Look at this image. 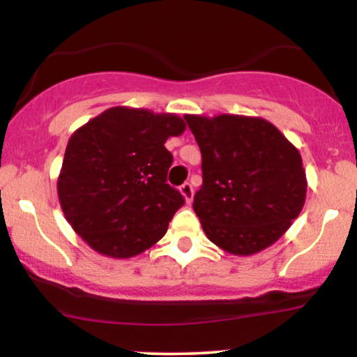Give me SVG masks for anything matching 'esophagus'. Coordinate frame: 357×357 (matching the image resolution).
Here are the masks:
<instances>
[{"label": "esophagus", "instance_id": "esophagus-1", "mask_svg": "<svg viewBox=\"0 0 357 357\" xmlns=\"http://www.w3.org/2000/svg\"><path fill=\"white\" fill-rule=\"evenodd\" d=\"M179 191H181V195L184 196V199H186V203L192 202V195H195V190H192L191 183H184L183 186L179 188Z\"/></svg>", "mask_w": 357, "mask_h": 357}]
</instances>
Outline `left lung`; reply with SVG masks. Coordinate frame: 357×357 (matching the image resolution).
<instances>
[{"label": "left lung", "mask_w": 357, "mask_h": 357, "mask_svg": "<svg viewBox=\"0 0 357 357\" xmlns=\"http://www.w3.org/2000/svg\"><path fill=\"white\" fill-rule=\"evenodd\" d=\"M202 151L192 210L208 240L248 257L273 245L301 215L307 178L301 153L261 117L184 116Z\"/></svg>", "instance_id": "8db88e82"}]
</instances>
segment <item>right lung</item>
<instances>
[{
	"label": "right lung",
	"mask_w": 357,
	"mask_h": 357,
	"mask_svg": "<svg viewBox=\"0 0 357 357\" xmlns=\"http://www.w3.org/2000/svg\"><path fill=\"white\" fill-rule=\"evenodd\" d=\"M184 129L176 114L110 107L72 134L56 191L65 218L90 248L130 258L165 236L184 204L166 183L173 155L165 142Z\"/></svg>",
	"instance_id": "add662e5"
}]
</instances>
